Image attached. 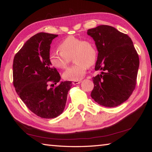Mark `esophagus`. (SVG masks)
I'll list each match as a JSON object with an SVG mask.
<instances>
[{
  "mask_svg": "<svg viewBox=\"0 0 152 152\" xmlns=\"http://www.w3.org/2000/svg\"><path fill=\"white\" fill-rule=\"evenodd\" d=\"M82 81L81 80H76V81H74L72 82V84H74V85H76V84H80V83Z\"/></svg>",
  "mask_w": 152,
  "mask_h": 152,
  "instance_id": "1",
  "label": "esophagus"
}]
</instances>
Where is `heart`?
I'll list each match as a JSON object with an SVG mask.
<instances>
[{"label":"heart","instance_id":"b5f03b06","mask_svg":"<svg viewBox=\"0 0 152 152\" xmlns=\"http://www.w3.org/2000/svg\"><path fill=\"white\" fill-rule=\"evenodd\" d=\"M58 51H51L49 61L55 68H66L72 58L75 64L68 68L62 74L64 80L76 81L83 78L88 67L93 66L98 57L97 49L91 40H82L74 36H69L58 45Z\"/></svg>","mask_w":152,"mask_h":152}]
</instances>
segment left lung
<instances>
[{
	"label": "left lung",
	"mask_w": 152,
	"mask_h": 152,
	"mask_svg": "<svg viewBox=\"0 0 152 152\" xmlns=\"http://www.w3.org/2000/svg\"><path fill=\"white\" fill-rule=\"evenodd\" d=\"M95 42L98 53L95 70L101 74L92 78L91 97L98 104L115 107L127 101L137 82L140 59L127 34L109 25H99L87 31Z\"/></svg>",
	"instance_id": "1"
}]
</instances>
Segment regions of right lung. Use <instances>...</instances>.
I'll return each instance as SVG.
<instances>
[{
  "label": "right lung",
  "instance_id": "right-lung-1",
  "mask_svg": "<svg viewBox=\"0 0 152 152\" xmlns=\"http://www.w3.org/2000/svg\"><path fill=\"white\" fill-rule=\"evenodd\" d=\"M58 36L46 33L33 35L16 53L12 64L17 93L31 111L44 119L62 113L72 86L71 81H65L53 87L61 76L51 66L49 54L50 44Z\"/></svg>",
  "mask_w": 152,
  "mask_h": 152
}]
</instances>
